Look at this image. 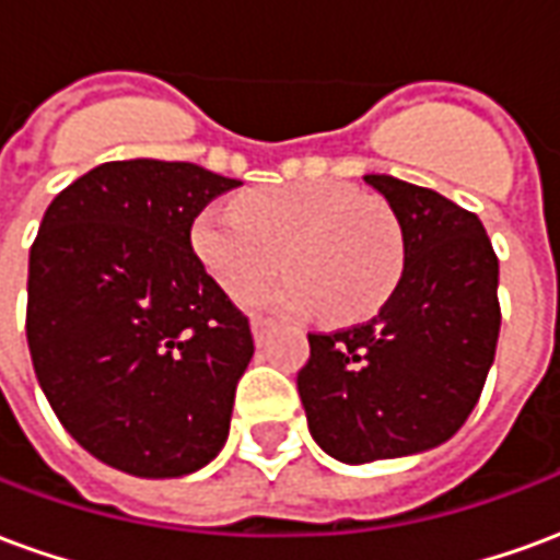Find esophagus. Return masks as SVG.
Returning a JSON list of instances; mask_svg holds the SVG:
<instances>
[{"label": "esophagus", "mask_w": 560, "mask_h": 560, "mask_svg": "<svg viewBox=\"0 0 560 560\" xmlns=\"http://www.w3.org/2000/svg\"><path fill=\"white\" fill-rule=\"evenodd\" d=\"M269 329H272V320L267 317H252V332H255V341H264Z\"/></svg>", "instance_id": "esophagus-1"}]
</instances>
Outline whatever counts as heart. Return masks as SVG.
<instances>
[{"instance_id":"b5f03b06","label":"heart","mask_w":560,"mask_h":560,"mask_svg":"<svg viewBox=\"0 0 560 560\" xmlns=\"http://www.w3.org/2000/svg\"><path fill=\"white\" fill-rule=\"evenodd\" d=\"M191 248L233 296L291 269L257 303L329 320H360L387 303L401 276V231L375 197L332 183H296L212 203L191 224Z\"/></svg>"}]
</instances>
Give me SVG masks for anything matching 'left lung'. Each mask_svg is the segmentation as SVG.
Wrapping results in <instances>:
<instances>
[{
    "label": "left lung",
    "mask_w": 560,
    "mask_h": 560,
    "mask_svg": "<svg viewBox=\"0 0 560 560\" xmlns=\"http://www.w3.org/2000/svg\"><path fill=\"white\" fill-rule=\"evenodd\" d=\"M401 228L405 269L363 327L308 336V432L345 465L417 456L465 425L494 363L498 257L482 221L432 188L365 173Z\"/></svg>",
    "instance_id": "obj_1"
}]
</instances>
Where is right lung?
<instances>
[{
  "label": "right lung",
  "instance_id": "right-lung-1",
  "mask_svg": "<svg viewBox=\"0 0 560 560\" xmlns=\"http://www.w3.org/2000/svg\"><path fill=\"white\" fill-rule=\"evenodd\" d=\"M236 185L191 161H107L54 197L32 243L38 384L68 434L131 477L195 474L231 432L255 339L191 224Z\"/></svg>",
  "mask_w": 560,
  "mask_h": 560
}]
</instances>
